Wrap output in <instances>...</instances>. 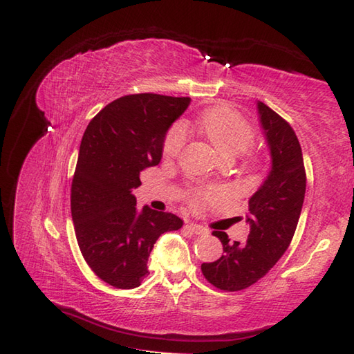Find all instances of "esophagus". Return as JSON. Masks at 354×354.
<instances>
[{"label": "esophagus", "mask_w": 354, "mask_h": 354, "mask_svg": "<svg viewBox=\"0 0 354 354\" xmlns=\"http://www.w3.org/2000/svg\"><path fill=\"white\" fill-rule=\"evenodd\" d=\"M189 228H190V231H193L194 234H198V236L208 234V230L205 227H202V225H198V223H190Z\"/></svg>", "instance_id": "1"}]
</instances>
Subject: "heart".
Wrapping results in <instances>:
<instances>
[{"label": "heart", "mask_w": 354, "mask_h": 354, "mask_svg": "<svg viewBox=\"0 0 354 354\" xmlns=\"http://www.w3.org/2000/svg\"><path fill=\"white\" fill-rule=\"evenodd\" d=\"M199 129L212 141L214 149L223 158L242 155L251 147L254 141V129L246 120L227 104H214L205 109L199 118ZM187 141V131L183 124H175L167 132L162 142V155L175 158L181 152ZM251 165L257 167L261 162L259 156H252ZM217 198L214 190L196 192L192 198L194 207H202Z\"/></svg>", "instance_id": "obj_1"}]
</instances>
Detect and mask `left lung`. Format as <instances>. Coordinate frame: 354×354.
<instances>
[{
	"label": "left lung",
	"instance_id": "obj_1",
	"mask_svg": "<svg viewBox=\"0 0 354 354\" xmlns=\"http://www.w3.org/2000/svg\"><path fill=\"white\" fill-rule=\"evenodd\" d=\"M259 118L270 152V170L248 201L250 234L245 243L230 242L223 231L219 260L202 263V274L214 288L236 292L265 277L281 259L295 234L306 194V170L299 141L290 124L263 102Z\"/></svg>",
	"mask_w": 354,
	"mask_h": 354
}]
</instances>
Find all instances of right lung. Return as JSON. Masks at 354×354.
I'll return each mask as SVG.
<instances>
[{"label":"right lung","instance_id":"right-lung-1","mask_svg":"<svg viewBox=\"0 0 354 354\" xmlns=\"http://www.w3.org/2000/svg\"><path fill=\"white\" fill-rule=\"evenodd\" d=\"M189 104V97H120L82 138L71 184L74 231L88 266L117 289L138 288L158 237L183 227L176 214L147 205L138 212L132 189L141 185V170L160 164L165 133Z\"/></svg>","mask_w":354,"mask_h":354}]
</instances>
